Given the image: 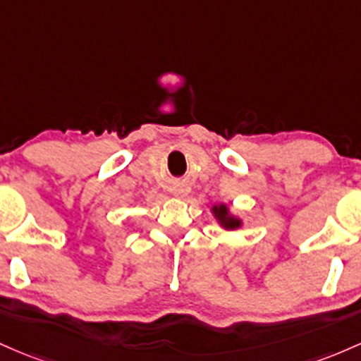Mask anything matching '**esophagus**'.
<instances>
[{
	"label": "esophagus",
	"instance_id": "34e87169",
	"mask_svg": "<svg viewBox=\"0 0 361 361\" xmlns=\"http://www.w3.org/2000/svg\"><path fill=\"white\" fill-rule=\"evenodd\" d=\"M184 194H185L184 191H176V196H179V197H180V196H184Z\"/></svg>",
	"mask_w": 361,
	"mask_h": 361
}]
</instances>
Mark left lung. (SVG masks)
<instances>
[{"label":"left lung","instance_id":"8db88e82","mask_svg":"<svg viewBox=\"0 0 361 361\" xmlns=\"http://www.w3.org/2000/svg\"><path fill=\"white\" fill-rule=\"evenodd\" d=\"M212 213H213L214 220L218 221V225L225 230H237L244 225L242 218H238L237 214H233L232 212H230V208L225 204V202L214 204L212 208Z\"/></svg>","mask_w":361,"mask_h":361}]
</instances>
